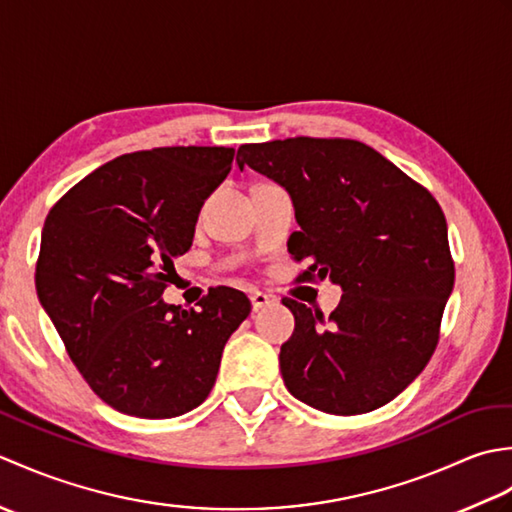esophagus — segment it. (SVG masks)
Listing matches in <instances>:
<instances>
[{"instance_id":"esophagus-1","label":"esophagus","mask_w":512,"mask_h":512,"mask_svg":"<svg viewBox=\"0 0 512 512\" xmlns=\"http://www.w3.org/2000/svg\"><path fill=\"white\" fill-rule=\"evenodd\" d=\"M273 301H275V297L273 295H266V292H262V290L250 292V303H253V310H262V308L270 306V303H273Z\"/></svg>"}]
</instances>
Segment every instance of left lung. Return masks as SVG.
I'll return each instance as SVG.
<instances>
[{
    "label": "left lung",
    "instance_id": "left-lung-1",
    "mask_svg": "<svg viewBox=\"0 0 512 512\" xmlns=\"http://www.w3.org/2000/svg\"><path fill=\"white\" fill-rule=\"evenodd\" d=\"M237 165L281 184L301 231L288 253L310 262L299 281L339 284L323 319L295 299V332L281 345L288 391L306 405L356 416L394 400L436 350L455 268L436 198L376 149L347 138L242 145Z\"/></svg>",
    "mask_w": 512,
    "mask_h": 512
}]
</instances>
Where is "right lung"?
Masks as SVG:
<instances>
[{"label":"right lung","mask_w":512,"mask_h":512,"mask_svg":"<svg viewBox=\"0 0 512 512\" xmlns=\"http://www.w3.org/2000/svg\"><path fill=\"white\" fill-rule=\"evenodd\" d=\"M233 147H156L118 156L52 206L37 295L72 363L107 405L176 418L211 394L224 345L250 314L235 288L198 310L162 301L204 200L233 167Z\"/></svg>","instance_id":"obj_1"}]
</instances>
